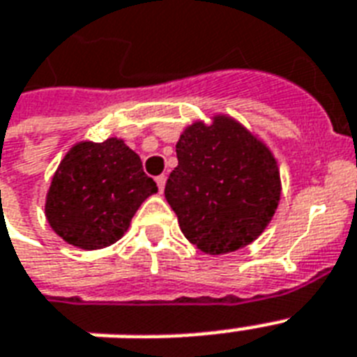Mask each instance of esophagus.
I'll return each instance as SVG.
<instances>
[{"label": "esophagus", "instance_id": "obj_1", "mask_svg": "<svg viewBox=\"0 0 357 357\" xmlns=\"http://www.w3.org/2000/svg\"><path fill=\"white\" fill-rule=\"evenodd\" d=\"M155 183H157V187H159V192H162V190H165V183H167V176H165V174L157 176Z\"/></svg>", "mask_w": 357, "mask_h": 357}]
</instances>
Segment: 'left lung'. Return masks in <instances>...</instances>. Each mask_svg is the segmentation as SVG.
Segmentation results:
<instances>
[{
  "instance_id": "left-lung-1",
  "label": "left lung",
  "mask_w": 357,
  "mask_h": 357,
  "mask_svg": "<svg viewBox=\"0 0 357 357\" xmlns=\"http://www.w3.org/2000/svg\"><path fill=\"white\" fill-rule=\"evenodd\" d=\"M178 167L165 198L190 243L211 255L259 237L274 217L282 183L271 150L229 116L195 122L176 144Z\"/></svg>"
}]
</instances>
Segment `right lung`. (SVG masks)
I'll return each instance as SVG.
<instances>
[{"label": "right lung", "instance_id": "1", "mask_svg": "<svg viewBox=\"0 0 357 357\" xmlns=\"http://www.w3.org/2000/svg\"><path fill=\"white\" fill-rule=\"evenodd\" d=\"M153 192L155 181L123 140H85L59 165L46 196V218L68 244L105 248L128 231L140 204Z\"/></svg>", "mask_w": 357, "mask_h": 357}]
</instances>
